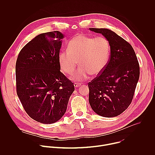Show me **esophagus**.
Returning <instances> with one entry per match:
<instances>
[{
  "mask_svg": "<svg viewBox=\"0 0 155 155\" xmlns=\"http://www.w3.org/2000/svg\"><path fill=\"white\" fill-rule=\"evenodd\" d=\"M74 84V86L75 87H78V86H80L81 85L80 83H75Z\"/></svg>",
  "mask_w": 155,
  "mask_h": 155,
  "instance_id": "obj_1",
  "label": "esophagus"
}]
</instances>
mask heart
Here are the masks:
<instances>
[{"label":"heart","mask_w":155,"mask_h":155,"mask_svg":"<svg viewBox=\"0 0 155 155\" xmlns=\"http://www.w3.org/2000/svg\"><path fill=\"white\" fill-rule=\"evenodd\" d=\"M110 55V44L106 37L80 34L70 40L68 50L59 53L58 60L62 71L69 75L74 72L78 61L80 68L73 75V78L83 81L90 74H100L106 68Z\"/></svg>","instance_id":"b5f03b06"}]
</instances>
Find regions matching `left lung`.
Returning <instances> with one entry per match:
<instances>
[{
	"label": "left lung",
	"mask_w": 155,
	"mask_h": 155,
	"mask_svg": "<svg viewBox=\"0 0 155 155\" xmlns=\"http://www.w3.org/2000/svg\"><path fill=\"white\" fill-rule=\"evenodd\" d=\"M90 30L108 40L110 56L105 69L88 83L89 102L99 115L117 117L127 108L133 99L140 75L139 64L133 48L115 32L104 28Z\"/></svg>",
	"instance_id": "left-lung-1"
}]
</instances>
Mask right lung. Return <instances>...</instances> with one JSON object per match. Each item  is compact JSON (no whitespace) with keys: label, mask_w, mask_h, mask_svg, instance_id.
I'll return each mask as SVG.
<instances>
[{"label":"right lung","mask_w":155,"mask_h":155,"mask_svg":"<svg viewBox=\"0 0 155 155\" xmlns=\"http://www.w3.org/2000/svg\"><path fill=\"white\" fill-rule=\"evenodd\" d=\"M63 38L59 31L38 35L21 49L16 62L17 95L28 115L43 124L62 118L75 90L73 83L60 71Z\"/></svg>","instance_id":"1"}]
</instances>
